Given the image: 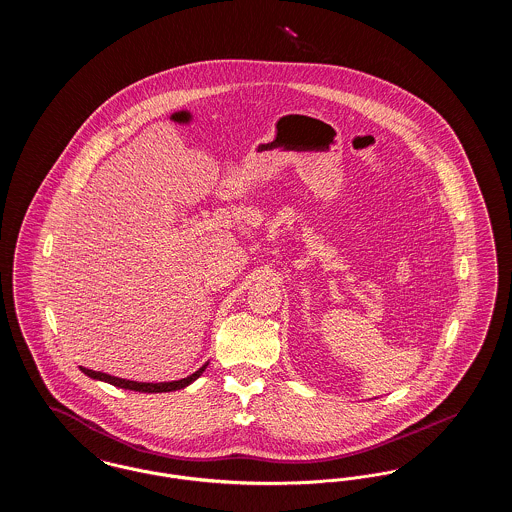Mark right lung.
Wrapping results in <instances>:
<instances>
[{"mask_svg":"<svg viewBox=\"0 0 512 512\" xmlns=\"http://www.w3.org/2000/svg\"><path fill=\"white\" fill-rule=\"evenodd\" d=\"M205 368H207V365L201 366V368H199L197 372H194L192 376L182 378V380H176V382H159V384H149V382H132V380H124V378H117V376H111V374H105V372H98V370H90V368L80 366V370H82L86 376L94 378V380L109 382L111 386H117V388H122V390L144 391V393H161V391L182 390V388L190 386L194 380H197V378L203 374V370H205Z\"/></svg>","mask_w":512,"mask_h":512,"instance_id":"right-lung-1","label":"right lung"}]
</instances>
